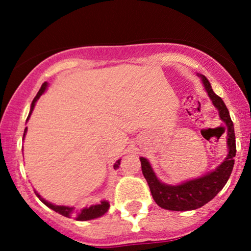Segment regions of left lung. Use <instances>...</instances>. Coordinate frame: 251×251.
<instances>
[{"mask_svg": "<svg viewBox=\"0 0 251 251\" xmlns=\"http://www.w3.org/2000/svg\"><path fill=\"white\" fill-rule=\"evenodd\" d=\"M200 76L201 77L205 91L208 92L209 98L211 99L215 107L218 109L221 119L226 124V144L229 152H227L224 162L218 165L214 171L201 176L200 178H196V179L184 181L179 185H168V184L162 183L155 176L149 160L146 158L140 157L143 175L148 181L150 191H151L154 201L160 208L172 210V211H188V210H195L205 205L224 188L231 175L235 164V131L229 111L222 98L215 94V92L212 91L209 80L204 75Z\"/></svg>", "mask_w": 251, "mask_h": 251, "instance_id": "obj_1", "label": "left lung"}]
</instances>
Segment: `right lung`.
Instances as JSON below:
<instances>
[{
  "label": "right lung",
  "mask_w": 251,
  "mask_h": 251,
  "mask_svg": "<svg viewBox=\"0 0 251 251\" xmlns=\"http://www.w3.org/2000/svg\"><path fill=\"white\" fill-rule=\"evenodd\" d=\"M48 83L47 82H43L41 88L39 89V92H37L36 97L34 98L33 102H31V106H30V112H29V116H28L27 120L29 119L31 112H33L34 109V106H35V102L37 101V99H39L40 97L42 96L43 93H45L46 88H47ZM25 132H27V127L25 128V133H24V139H25ZM120 165V159L117 160L116 164H114V169H118ZM35 194L37 197L40 198V201H42L45 205H47L48 208H50L51 210H54L55 212H59L60 215L65 216V217H75L77 221H89V220H94V218H98L100 217V216H102L103 214H106L107 212V210L109 208V203L107 201H102L100 204H97V205H92L89 206V208H85L82 210H76L74 206H65V205H55V204H51L50 201H47L46 200H43V198L40 196L37 192L35 191Z\"/></svg>",
  "instance_id": "right-lung-1"
}]
</instances>
